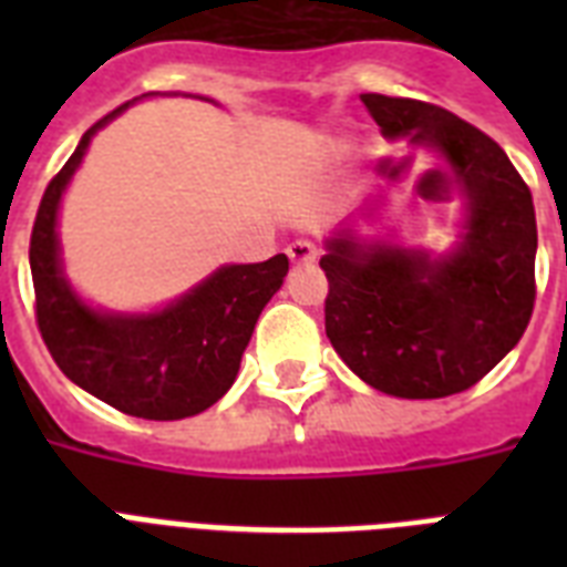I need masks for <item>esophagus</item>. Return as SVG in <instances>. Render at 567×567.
Masks as SVG:
<instances>
[{"mask_svg":"<svg viewBox=\"0 0 567 567\" xmlns=\"http://www.w3.org/2000/svg\"><path fill=\"white\" fill-rule=\"evenodd\" d=\"M288 258H291L293 265H311L318 258V247L311 240H293L291 247H288Z\"/></svg>","mask_w":567,"mask_h":567,"instance_id":"34e87169","label":"esophagus"}]
</instances>
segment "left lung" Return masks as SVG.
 Returning <instances> with one entry per match:
<instances>
[{"instance_id":"1","label":"left lung","mask_w":567,"mask_h":567,"mask_svg":"<svg viewBox=\"0 0 567 567\" xmlns=\"http://www.w3.org/2000/svg\"><path fill=\"white\" fill-rule=\"evenodd\" d=\"M388 141L450 164L465 220L444 256L362 238L347 223L327 240V338L382 394L435 400L476 385L518 344L536 302V208L509 155L430 102L362 93ZM394 182V173H391ZM382 196L362 208L371 220Z\"/></svg>"}]
</instances>
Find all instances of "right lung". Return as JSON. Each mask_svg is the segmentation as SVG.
<instances>
[{"label":"right lung","instance_id":"1","mask_svg":"<svg viewBox=\"0 0 567 567\" xmlns=\"http://www.w3.org/2000/svg\"><path fill=\"white\" fill-rule=\"evenodd\" d=\"M128 105L84 132L40 199L29 247L38 327L58 368L87 394L132 417L182 421L205 412L231 388L258 315L288 276V256L217 267L179 300L146 315L87 306L64 276L58 208L91 137Z\"/></svg>","mask_w":567,"mask_h":567}]
</instances>
